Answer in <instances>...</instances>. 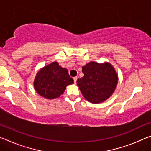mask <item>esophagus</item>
Instances as JSON below:
<instances>
[{
	"label": "esophagus",
	"mask_w": 151,
	"mask_h": 151,
	"mask_svg": "<svg viewBox=\"0 0 151 151\" xmlns=\"http://www.w3.org/2000/svg\"><path fill=\"white\" fill-rule=\"evenodd\" d=\"M77 80H78V77H74V78H73L74 83H76V82H77Z\"/></svg>",
	"instance_id": "obj_1"
}]
</instances>
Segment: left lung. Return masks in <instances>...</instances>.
<instances>
[{"label":"left lung","instance_id":"1","mask_svg":"<svg viewBox=\"0 0 151 151\" xmlns=\"http://www.w3.org/2000/svg\"><path fill=\"white\" fill-rule=\"evenodd\" d=\"M82 72L84 76L77 80V85L88 101L94 104L101 103L114 92L118 76L110 63L91 61L82 67Z\"/></svg>","mask_w":151,"mask_h":151}]
</instances>
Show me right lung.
I'll list each match as a JSON object with an SVG mask.
<instances>
[{
  "label": "right lung",
  "instance_id": "add662e5",
  "mask_svg": "<svg viewBox=\"0 0 151 151\" xmlns=\"http://www.w3.org/2000/svg\"><path fill=\"white\" fill-rule=\"evenodd\" d=\"M73 83L68 69L55 61L39 70L34 82V88L40 96L53 99L63 94L66 86Z\"/></svg>",
  "mask_w": 151,
  "mask_h": 151
}]
</instances>
